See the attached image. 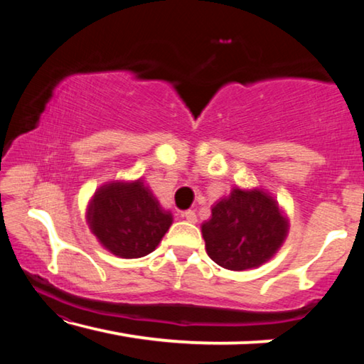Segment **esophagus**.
<instances>
[{
    "label": "esophagus",
    "instance_id": "1",
    "mask_svg": "<svg viewBox=\"0 0 364 364\" xmlns=\"http://www.w3.org/2000/svg\"><path fill=\"white\" fill-rule=\"evenodd\" d=\"M181 215H183L184 220L189 221V223H196V221H197V215H196L194 210H186V212H183Z\"/></svg>",
    "mask_w": 364,
    "mask_h": 364
}]
</instances>
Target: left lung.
<instances>
[{
	"mask_svg": "<svg viewBox=\"0 0 364 364\" xmlns=\"http://www.w3.org/2000/svg\"><path fill=\"white\" fill-rule=\"evenodd\" d=\"M289 221L274 197L263 189L234 188L212 207L202 223L205 250L212 260L231 271L267 263L284 242Z\"/></svg>",
	"mask_w": 364,
	"mask_h": 364,
	"instance_id": "obj_1",
	"label": "left lung"
}]
</instances>
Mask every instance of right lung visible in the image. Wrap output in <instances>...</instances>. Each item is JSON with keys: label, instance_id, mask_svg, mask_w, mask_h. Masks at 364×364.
I'll return each mask as SVG.
<instances>
[{"label": "right lung", "instance_id": "obj_1", "mask_svg": "<svg viewBox=\"0 0 364 364\" xmlns=\"http://www.w3.org/2000/svg\"><path fill=\"white\" fill-rule=\"evenodd\" d=\"M97 241L120 258H139L156 250L173 223L144 181H109L97 188L86 208Z\"/></svg>", "mask_w": 364, "mask_h": 364}]
</instances>
